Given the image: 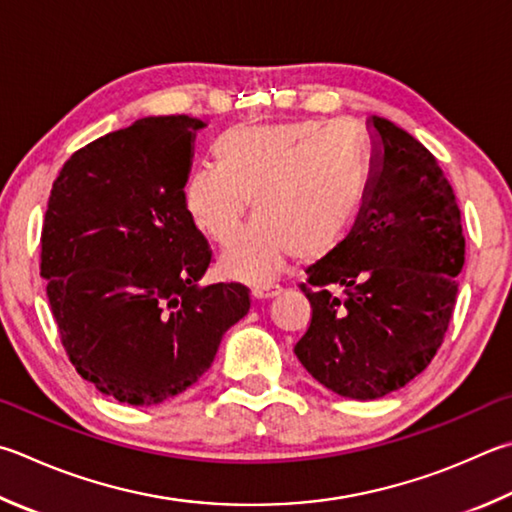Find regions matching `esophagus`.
I'll return each instance as SVG.
<instances>
[{
	"mask_svg": "<svg viewBox=\"0 0 512 512\" xmlns=\"http://www.w3.org/2000/svg\"><path fill=\"white\" fill-rule=\"evenodd\" d=\"M275 295H280V286H273V284L253 286L255 300H266V297H275Z\"/></svg>",
	"mask_w": 512,
	"mask_h": 512,
	"instance_id": "1",
	"label": "esophagus"
}]
</instances>
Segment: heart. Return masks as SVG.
<instances>
[{"label":"heart","instance_id":"obj_1","mask_svg":"<svg viewBox=\"0 0 512 512\" xmlns=\"http://www.w3.org/2000/svg\"><path fill=\"white\" fill-rule=\"evenodd\" d=\"M212 167L194 170L183 201L203 237L224 246L243 223L247 199L258 219L221 259L237 280L264 284L288 255L318 259L347 235L369 188V145L349 123L318 120L232 127L212 143Z\"/></svg>","mask_w":512,"mask_h":512}]
</instances>
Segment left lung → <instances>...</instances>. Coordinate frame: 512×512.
I'll return each instance as SVG.
<instances>
[{
  "instance_id": "obj_1",
  "label": "left lung",
  "mask_w": 512,
  "mask_h": 512,
  "mask_svg": "<svg viewBox=\"0 0 512 512\" xmlns=\"http://www.w3.org/2000/svg\"><path fill=\"white\" fill-rule=\"evenodd\" d=\"M369 129L365 203L349 235L306 268L311 322L293 349L318 383L358 401L430 365L466 262L461 210L432 152L385 118L371 116Z\"/></svg>"
}]
</instances>
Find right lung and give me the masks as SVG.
Here are the masks:
<instances>
[{"instance_id": "add662e5", "label": "right lung", "mask_w": 512, "mask_h": 512, "mask_svg": "<svg viewBox=\"0 0 512 512\" xmlns=\"http://www.w3.org/2000/svg\"><path fill=\"white\" fill-rule=\"evenodd\" d=\"M192 116H150L73 152L53 181L40 275L62 347L98 392L159 405L210 369L250 309L241 284L201 286L212 262L183 185Z\"/></svg>"}]
</instances>
